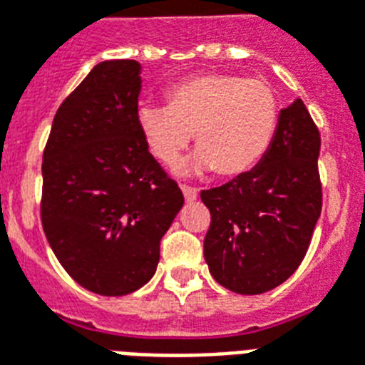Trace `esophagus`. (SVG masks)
Returning <instances> with one entry per match:
<instances>
[{
  "label": "esophagus",
  "mask_w": 365,
  "mask_h": 365,
  "mask_svg": "<svg viewBox=\"0 0 365 365\" xmlns=\"http://www.w3.org/2000/svg\"><path fill=\"white\" fill-rule=\"evenodd\" d=\"M180 190H182V194H185L186 202H194V200L197 197V190H196V188H192V186L182 185V186H180Z\"/></svg>",
  "instance_id": "obj_1"
}]
</instances>
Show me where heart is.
I'll use <instances>...</instances> for the list:
<instances>
[{"label":"heart","mask_w":365,"mask_h":365,"mask_svg":"<svg viewBox=\"0 0 365 365\" xmlns=\"http://www.w3.org/2000/svg\"><path fill=\"white\" fill-rule=\"evenodd\" d=\"M138 127L163 165H173L194 135V168L234 177L255 168L270 148L278 97L259 78L205 72L169 87L168 106H143Z\"/></svg>","instance_id":"obj_1"}]
</instances>
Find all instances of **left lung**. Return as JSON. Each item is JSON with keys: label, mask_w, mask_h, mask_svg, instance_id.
Returning <instances> with one entry per match:
<instances>
[{"label": "left lung", "mask_w": 365, "mask_h": 365, "mask_svg": "<svg viewBox=\"0 0 365 365\" xmlns=\"http://www.w3.org/2000/svg\"><path fill=\"white\" fill-rule=\"evenodd\" d=\"M320 131L303 101L282 110L261 163L202 190L211 213L203 240L209 272L227 289L259 295L303 262L322 213Z\"/></svg>", "instance_id": "8db88e82"}]
</instances>
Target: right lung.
<instances>
[{
    "label": "right lung",
    "mask_w": 365,
    "mask_h": 365,
    "mask_svg": "<svg viewBox=\"0 0 365 365\" xmlns=\"http://www.w3.org/2000/svg\"><path fill=\"white\" fill-rule=\"evenodd\" d=\"M140 64L98 62L58 106L41 162V225L64 270L118 297L143 287L185 203L138 127Z\"/></svg>",
    "instance_id": "right-lung-1"
}]
</instances>
